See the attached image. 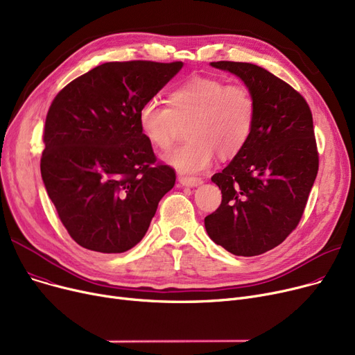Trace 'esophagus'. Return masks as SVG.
<instances>
[{
    "label": "esophagus",
    "mask_w": 355,
    "mask_h": 355,
    "mask_svg": "<svg viewBox=\"0 0 355 355\" xmlns=\"http://www.w3.org/2000/svg\"><path fill=\"white\" fill-rule=\"evenodd\" d=\"M178 182L181 185H184V187H197V185L202 184V180L197 178V177H184V175H180L178 177Z\"/></svg>",
    "instance_id": "obj_1"
}]
</instances>
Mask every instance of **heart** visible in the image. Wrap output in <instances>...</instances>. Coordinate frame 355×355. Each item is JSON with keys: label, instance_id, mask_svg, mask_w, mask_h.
Segmentation results:
<instances>
[{"label": "heart", "instance_id": "1", "mask_svg": "<svg viewBox=\"0 0 355 355\" xmlns=\"http://www.w3.org/2000/svg\"><path fill=\"white\" fill-rule=\"evenodd\" d=\"M165 106L158 101L145 102L138 112L144 137L161 151L170 149L180 125L189 123L190 141L164 157L180 173H200L211 164L214 154L227 159L239 154L254 126L256 101L241 83L227 85L209 76H196L181 83L168 96Z\"/></svg>", "mask_w": 355, "mask_h": 355}]
</instances>
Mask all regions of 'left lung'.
I'll return each instance as SVG.
<instances>
[{
	"instance_id": "left-lung-1",
	"label": "left lung",
	"mask_w": 355,
	"mask_h": 355,
	"mask_svg": "<svg viewBox=\"0 0 355 355\" xmlns=\"http://www.w3.org/2000/svg\"><path fill=\"white\" fill-rule=\"evenodd\" d=\"M253 93L252 135L230 164L211 177L220 207L204 218L216 245L236 256H257L276 246L300 223L318 174V151L306 101L263 67L213 62Z\"/></svg>"
}]
</instances>
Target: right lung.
I'll return each mask as SVG.
<instances>
[{"label":"right lung","instance_id":"1","mask_svg":"<svg viewBox=\"0 0 355 355\" xmlns=\"http://www.w3.org/2000/svg\"><path fill=\"white\" fill-rule=\"evenodd\" d=\"M182 62H109L82 74L51 102L40 170L70 237L85 249L123 253L138 245L159 200L175 184L138 125L141 106Z\"/></svg>","mask_w":355,"mask_h":355}]
</instances>
